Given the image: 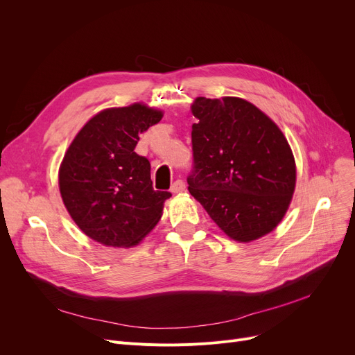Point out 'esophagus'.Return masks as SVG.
Here are the masks:
<instances>
[{
  "label": "esophagus",
  "instance_id": "1",
  "mask_svg": "<svg viewBox=\"0 0 355 355\" xmlns=\"http://www.w3.org/2000/svg\"><path fill=\"white\" fill-rule=\"evenodd\" d=\"M185 191V182L182 180H177L173 185H171V193L173 194H180Z\"/></svg>",
  "mask_w": 355,
  "mask_h": 355
}]
</instances>
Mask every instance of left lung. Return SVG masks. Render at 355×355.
<instances>
[{
  "label": "left lung",
  "instance_id": "1",
  "mask_svg": "<svg viewBox=\"0 0 355 355\" xmlns=\"http://www.w3.org/2000/svg\"><path fill=\"white\" fill-rule=\"evenodd\" d=\"M194 171L189 191L239 243L273 232L296 185V164L279 126L253 103L196 98L191 105Z\"/></svg>",
  "mask_w": 355,
  "mask_h": 355
}]
</instances>
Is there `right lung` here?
<instances>
[{
  "label": "right lung",
  "instance_id": "obj_1",
  "mask_svg": "<svg viewBox=\"0 0 355 355\" xmlns=\"http://www.w3.org/2000/svg\"><path fill=\"white\" fill-rule=\"evenodd\" d=\"M164 112L137 102L107 107L74 137L59 168L64 207L78 227L107 248H134L162 216L168 191H155L151 165L134 149Z\"/></svg>",
  "mask_w": 355,
  "mask_h": 355
}]
</instances>
